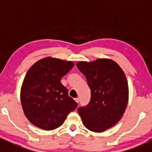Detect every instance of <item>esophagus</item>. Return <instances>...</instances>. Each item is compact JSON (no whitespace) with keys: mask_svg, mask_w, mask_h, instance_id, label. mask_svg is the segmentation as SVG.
Segmentation results:
<instances>
[{"mask_svg":"<svg viewBox=\"0 0 152 152\" xmlns=\"http://www.w3.org/2000/svg\"><path fill=\"white\" fill-rule=\"evenodd\" d=\"M75 101H76L77 103H79V98H76V99H75Z\"/></svg>","mask_w":152,"mask_h":152,"instance_id":"1","label":"esophagus"}]
</instances>
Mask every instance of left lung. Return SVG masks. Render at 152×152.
<instances>
[{
    "mask_svg": "<svg viewBox=\"0 0 152 152\" xmlns=\"http://www.w3.org/2000/svg\"><path fill=\"white\" fill-rule=\"evenodd\" d=\"M76 66L91 90L88 104L78 108L82 123L90 131L104 132L121 120L126 108L129 87L124 72L108 59L79 62Z\"/></svg>",
    "mask_w": 152,
    "mask_h": 152,
    "instance_id": "obj_1",
    "label": "left lung"
}]
</instances>
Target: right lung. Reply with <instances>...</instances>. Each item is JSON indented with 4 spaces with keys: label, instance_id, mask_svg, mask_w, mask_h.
<instances>
[{
    "label": "right lung",
    "instance_id": "1",
    "mask_svg": "<svg viewBox=\"0 0 152 152\" xmlns=\"http://www.w3.org/2000/svg\"><path fill=\"white\" fill-rule=\"evenodd\" d=\"M73 66L70 61L46 57L30 67L21 87L20 100L24 114L32 124L44 130L55 129L77 107L61 83Z\"/></svg>",
    "mask_w": 152,
    "mask_h": 152
}]
</instances>
